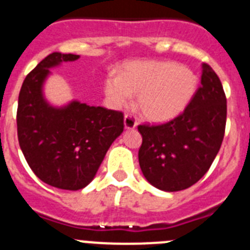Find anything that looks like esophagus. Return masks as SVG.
<instances>
[{"label": "esophagus", "mask_w": 250, "mask_h": 250, "mask_svg": "<svg viewBox=\"0 0 250 250\" xmlns=\"http://www.w3.org/2000/svg\"><path fill=\"white\" fill-rule=\"evenodd\" d=\"M137 127V121L131 114H125V129H133Z\"/></svg>", "instance_id": "34e87169"}]
</instances>
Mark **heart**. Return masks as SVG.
Wrapping results in <instances>:
<instances>
[{
  "label": "heart",
  "mask_w": 250,
  "mask_h": 250,
  "mask_svg": "<svg viewBox=\"0 0 250 250\" xmlns=\"http://www.w3.org/2000/svg\"><path fill=\"white\" fill-rule=\"evenodd\" d=\"M199 77L173 62H131L121 75L110 71L104 79V94L113 108L129 104L137 95V108L149 122L162 123L180 116L194 99Z\"/></svg>",
  "instance_id": "b5f03b06"
}]
</instances>
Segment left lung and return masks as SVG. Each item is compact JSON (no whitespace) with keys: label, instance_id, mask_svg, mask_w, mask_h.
Returning a JSON list of instances; mask_svg holds the SVG:
<instances>
[{"label":"left lung","instance_id":"left-lung-1","mask_svg":"<svg viewBox=\"0 0 250 250\" xmlns=\"http://www.w3.org/2000/svg\"><path fill=\"white\" fill-rule=\"evenodd\" d=\"M225 123L224 89L215 71L203 64L201 86L180 116L164 125H138L143 176L152 186L168 192L196 184L218 155Z\"/></svg>","mask_w":250,"mask_h":250}]
</instances>
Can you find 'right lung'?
<instances>
[{
	"label": "right lung",
	"mask_w": 250,
	"mask_h": 250,
	"mask_svg": "<svg viewBox=\"0 0 250 250\" xmlns=\"http://www.w3.org/2000/svg\"><path fill=\"white\" fill-rule=\"evenodd\" d=\"M79 55L53 53L27 74L19 94L17 137L30 168L41 181L80 190L94 179L104 156L123 132V113L71 101L54 107L44 97L50 69Z\"/></svg>",
	"instance_id": "add662e5"
}]
</instances>
